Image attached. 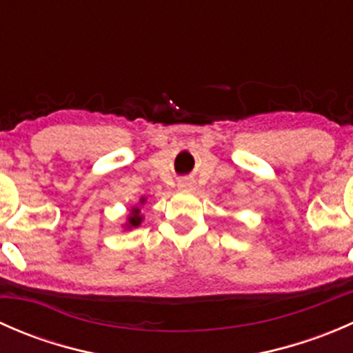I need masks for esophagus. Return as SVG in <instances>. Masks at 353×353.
<instances>
[{
	"label": "esophagus",
	"instance_id": "34e87169",
	"mask_svg": "<svg viewBox=\"0 0 353 353\" xmlns=\"http://www.w3.org/2000/svg\"><path fill=\"white\" fill-rule=\"evenodd\" d=\"M181 186L186 188V186H190V183H188V181H181Z\"/></svg>",
	"mask_w": 353,
	"mask_h": 353
}]
</instances>
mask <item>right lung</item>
Returning a JSON list of instances; mask_svg holds the SVG:
<instances>
[{"instance_id": "right-lung-1", "label": "right lung", "mask_w": 353, "mask_h": 353, "mask_svg": "<svg viewBox=\"0 0 353 353\" xmlns=\"http://www.w3.org/2000/svg\"><path fill=\"white\" fill-rule=\"evenodd\" d=\"M140 203L143 205L145 198H141ZM141 220H143V216H141L140 208H138V206H133V208H131V212H130V215H128L126 229H133V227H138L141 223Z\"/></svg>"}]
</instances>
